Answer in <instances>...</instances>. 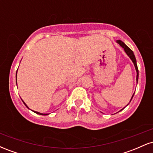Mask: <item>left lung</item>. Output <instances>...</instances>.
I'll use <instances>...</instances> for the list:
<instances>
[{"instance_id":"8db88e82","label":"left lung","mask_w":153,"mask_h":153,"mask_svg":"<svg viewBox=\"0 0 153 153\" xmlns=\"http://www.w3.org/2000/svg\"><path fill=\"white\" fill-rule=\"evenodd\" d=\"M117 42H118V43L119 44V45H120L121 47H122L123 48H124V51H125L126 53H127V55L129 56V57H130V59H131V60H132L133 63H134V67H135V69H136V71H137V81H138L139 71H138V68H137V65L136 58H135L134 54V53H133V51L131 50L130 48H129V47H128L127 46V45H125V44H124V42H123L121 41V40H118V41H117ZM134 94H133V96H132V97H131V100L132 99L133 96H134ZM131 100H130V101H131Z\"/></svg>"}]
</instances>
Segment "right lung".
Instances as JSON below:
<instances>
[{
    "label": "right lung",
    "mask_w": 153,
    "mask_h": 153,
    "mask_svg": "<svg viewBox=\"0 0 153 153\" xmlns=\"http://www.w3.org/2000/svg\"><path fill=\"white\" fill-rule=\"evenodd\" d=\"M16 73H17V72H16ZM23 102H24V101H23ZM24 104H25V106H26V107H28L27 106H26V104L24 102ZM34 112H35V113H36V114H40V115H47V114H41V113H39V112H37V111H34Z\"/></svg>",
    "instance_id": "right-lung-1"
}]
</instances>
